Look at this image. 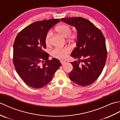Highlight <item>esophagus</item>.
Returning a JSON list of instances; mask_svg holds the SVG:
<instances>
[{
	"label": "esophagus",
	"mask_w": 120,
	"mask_h": 120,
	"mask_svg": "<svg viewBox=\"0 0 120 120\" xmlns=\"http://www.w3.org/2000/svg\"><path fill=\"white\" fill-rule=\"evenodd\" d=\"M60 62H61V64L63 65V64H64V63H66V62L65 61H64V60H60Z\"/></svg>",
	"instance_id": "obj_1"
}]
</instances>
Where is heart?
Masks as SVG:
<instances>
[{
    "label": "heart",
    "mask_w": 120,
    "mask_h": 120,
    "mask_svg": "<svg viewBox=\"0 0 120 120\" xmlns=\"http://www.w3.org/2000/svg\"><path fill=\"white\" fill-rule=\"evenodd\" d=\"M56 31L62 36L67 37L68 41H74L77 37V34L76 32H71V27L68 24H61L59 25L56 27ZM52 34L51 31H49L45 37V44L47 46H49L52 44ZM71 51L70 47L65 46L63 47H56L53 49L51 52V55L53 58L59 59H64L67 57L68 53Z\"/></svg>",
    "instance_id": "1"
}]
</instances>
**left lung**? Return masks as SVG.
<instances>
[{
	"mask_svg": "<svg viewBox=\"0 0 120 120\" xmlns=\"http://www.w3.org/2000/svg\"><path fill=\"white\" fill-rule=\"evenodd\" d=\"M61 21L74 26L77 30V47L71 56L79 60L71 62L73 69L69 77L79 86L91 85L100 76L106 62L105 37L92 22L83 17L63 18ZM80 60L83 62L81 65H79Z\"/></svg>",
	"mask_w": 120,
	"mask_h": 120,
	"instance_id": "obj_1",
	"label": "left lung"
}]
</instances>
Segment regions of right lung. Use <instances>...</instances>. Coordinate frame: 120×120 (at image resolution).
I'll return each mask as SVG.
<instances>
[{
    "label": "right lung",
    "mask_w": 120,
    "mask_h": 120,
    "mask_svg": "<svg viewBox=\"0 0 120 120\" xmlns=\"http://www.w3.org/2000/svg\"><path fill=\"white\" fill-rule=\"evenodd\" d=\"M60 21L52 19L36 22L21 30L15 38L13 58L14 67L22 80L31 87H44L61 65L57 59H48L49 54L44 50L46 35Z\"/></svg>",
    "instance_id": "obj_1"
}]
</instances>
